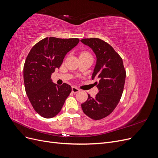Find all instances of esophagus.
<instances>
[{
    "instance_id": "34e87169",
    "label": "esophagus",
    "mask_w": 158,
    "mask_h": 158,
    "mask_svg": "<svg viewBox=\"0 0 158 158\" xmlns=\"http://www.w3.org/2000/svg\"><path fill=\"white\" fill-rule=\"evenodd\" d=\"M79 89H78L76 87H72V92L74 93V94H76L79 92Z\"/></svg>"
}]
</instances>
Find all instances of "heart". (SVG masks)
<instances>
[{
	"label": "heart",
	"instance_id": "obj_1",
	"mask_svg": "<svg viewBox=\"0 0 158 158\" xmlns=\"http://www.w3.org/2000/svg\"><path fill=\"white\" fill-rule=\"evenodd\" d=\"M87 55H90L89 52H88L86 51H83L81 52V54H80V56H87Z\"/></svg>",
	"mask_w": 158,
	"mask_h": 158
}]
</instances>
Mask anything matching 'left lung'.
<instances>
[{
    "mask_svg": "<svg viewBox=\"0 0 158 158\" xmlns=\"http://www.w3.org/2000/svg\"><path fill=\"white\" fill-rule=\"evenodd\" d=\"M96 56L92 79L99 89L95 98L88 94L81 105L83 112L94 120H99L111 114L120 101L125 82L126 71L121 57L107 43L98 38L82 39Z\"/></svg>",
    "mask_w": 158,
    "mask_h": 158,
    "instance_id": "left-lung-1",
    "label": "left lung"
}]
</instances>
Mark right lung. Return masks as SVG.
Returning a JSON list of instances; mask_svg holds the SVG:
<instances>
[{"mask_svg":"<svg viewBox=\"0 0 158 158\" xmlns=\"http://www.w3.org/2000/svg\"><path fill=\"white\" fill-rule=\"evenodd\" d=\"M79 41L78 38L46 37L33 46L27 55L23 66L26 92L33 109L43 117H55L71 92L70 85H58L52 82L51 76Z\"/></svg>","mask_w":158,"mask_h":158,"instance_id":"1","label":"right lung"}]
</instances>
